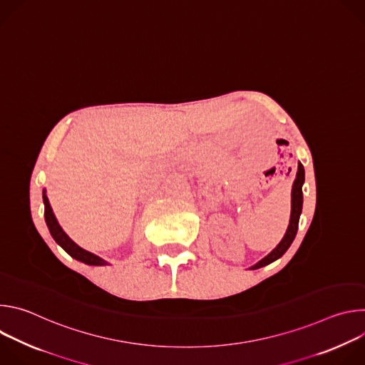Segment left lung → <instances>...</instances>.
I'll list each match as a JSON object with an SVG mask.
<instances>
[{
	"instance_id": "1",
	"label": "left lung",
	"mask_w": 365,
	"mask_h": 365,
	"mask_svg": "<svg viewBox=\"0 0 365 365\" xmlns=\"http://www.w3.org/2000/svg\"><path fill=\"white\" fill-rule=\"evenodd\" d=\"M303 182H304V169H303L302 163H299L297 175H296L293 189H292V214H290V224L287 227V231H286L283 240L280 241V244L267 257H264L262 262H258L255 266H252V270L273 263L274 259L280 258L287 251V248L293 242V240L296 237V232H297V227H299V217H300V212H302V203H303L302 186H303Z\"/></svg>"
}]
</instances>
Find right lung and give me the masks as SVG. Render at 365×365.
<instances>
[{
	"label": "right lung",
	"mask_w": 365,
	"mask_h": 365,
	"mask_svg": "<svg viewBox=\"0 0 365 365\" xmlns=\"http://www.w3.org/2000/svg\"><path fill=\"white\" fill-rule=\"evenodd\" d=\"M43 202H44V220H46V224L48 227V231L51 234V237L55 238V241L68 252L71 254L73 258L79 259V262L85 263V264H91V266H106L107 263L103 262V259H101L99 257L82 250L81 247H78L65 232L61 228V225L58 224L56 218H55V214L53 211H51L50 207V203H48V199L46 196V193L43 192Z\"/></svg>",
	"instance_id": "1"
}]
</instances>
